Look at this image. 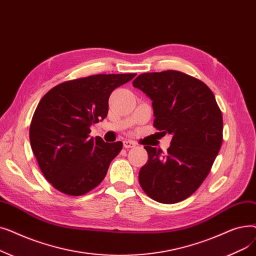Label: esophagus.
I'll use <instances>...</instances> for the list:
<instances>
[{"mask_svg": "<svg viewBox=\"0 0 256 256\" xmlns=\"http://www.w3.org/2000/svg\"><path fill=\"white\" fill-rule=\"evenodd\" d=\"M135 146H136L135 142L130 141V140L124 141V148H132V147H135Z\"/></svg>", "mask_w": 256, "mask_h": 256, "instance_id": "obj_1", "label": "esophagus"}]
</instances>
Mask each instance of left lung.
Wrapping results in <instances>:
<instances>
[{
    "label": "left lung",
    "instance_id": "obj_1",
    "mask_svg": "<svg viewBox=\"0 0 256 256\" xmlns=\"http://www.w3.org/2000/svg\"><path fill=\"white\" fill-rule=\"evenodd\" d=\"M132 86L152 100L154 126L172 135L166 154L144 146L148 160L140 169V186L158 202H180L204 182L219 154L223 140L220 108L204 82L178 70L142 74Z\"/></svg>",
    "mask_w": 256,
    "mask_h": 256
}]
</instances>
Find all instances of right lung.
Segmentation results:
<instances>
[{
  "label": "right lung",
  "instance_id": "1",
  "mask_svg": "<svg viewBox=\"0 0 256 256\" xmlns=\"http://www.w3.org/2000/svg\"><path fill=\"white\" fill-rule=\"evenodd\" d=\"M136 74H94L67 80L40 100L30 126V143L46 180L63 194L80 196L104 178L122 142L90 137L106 117L114 89Z\"/></svg>",
  "mask_w": 256,
  "mask_h": 256
}]
</instances>
